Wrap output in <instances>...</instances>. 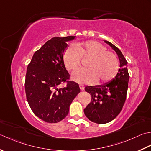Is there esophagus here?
<instances>
[{
	"label": "esophagus",
	"instance_id": "obj_1",
	"mask_svg": "<svg viewBox=\"0 0 151 151\" xmlns=\"http://www.w3.org/2000/svg\"><path fill=\"white\" fill-rule=\"evenodd\" d=\"M79 88H80V89H81V91H84V89H85L84 85H79Z\"/></svg>",
	"mask_w": 151,
	"mask_h": 151
}]
</instances>
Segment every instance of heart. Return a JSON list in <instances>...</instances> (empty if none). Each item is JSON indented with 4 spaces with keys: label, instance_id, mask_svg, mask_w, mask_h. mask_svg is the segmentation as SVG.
<instances>
[{
    "label": "heart",
    "instance_id": "obj_1",
    "mask_svg": "<svg viewBox=\"0 0 151 151\" xmlns=\"http://www.w3.org/2000/svg\"><path fill=\"white\" fill-rule=\"evenodd\" d=\"M86 68L73 73L72 79L79 83H104L115 78L119 71V61L116 55L100 43L87 41L68 49L64 55V64L68 72H73L80 66L81 58H88Z\"/></svg>",
    "mask_w": 151,
    "mask_h": 151
}]
</instances>
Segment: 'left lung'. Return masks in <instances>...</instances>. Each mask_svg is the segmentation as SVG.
<instances>
[{
	"instance_id": "left-lung-1",
	"label": "left lung",
	"mask_w": 151,
	"mask_h": 151,
	"mask_svg": "<svg viewBox=\"0 0 151 151\" xmlns=\"http://www.w3.org/2000/svg\"><path fill=\"white\" fill-rule=\"evenodd\" d=\"M114 50L120 60L119 72L112 81L96 86L85 88L91 96V101L84 109L85 116L97 124H106L113 121L121 111L127 98L129 76L127 61L119 49L105 41Z\"/></svg>"
}]
</instances>
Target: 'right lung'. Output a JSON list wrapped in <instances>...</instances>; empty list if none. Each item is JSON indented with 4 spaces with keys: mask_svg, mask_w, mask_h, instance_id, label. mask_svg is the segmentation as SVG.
Returning a JSON list of instances; mask_svg holds the SVG:
<instances>
[{
    "mask_svg": "<svg viewBox=\"0 0 151 151\" xmlns=\"http://www.w3.org/2000/svg\"><path fill=\"white\" fill-rule=\"evenodd\" d=\"M76 36L55 37L36 51L29 64L24 81L27 101L38 118L50 123L62 121L80 88L70 81L63 60L64 51ZM66 82L63 88H58Z\"/></svg>",
    "mask_w": 151,
    "mask_h": 151,
    "instance_id": "obj_1",
    "label": "right lung"
}]
</instances>
